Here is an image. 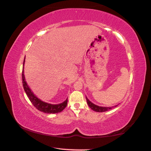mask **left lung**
<instances>
[{
	"instance_id": "1",
	"label": "left lung",
	"mask_w": 151,
	"mask_h": 151,
	"mask_svg": "<svg viewBox=\"0 0 151 151\" xmlns=\"http://www.w3.org/2000/svg\"><path fill=\"white\" fill-rule=\"evenodd\" d=\"M86 100H87V102L88 106H89L91 109L96 111H98V112H103V111H106L112 109L113 108H114L115 106H111V107H103V106H99L94 105V103H92V102H91L88 99V98L86 97Z\"/></svg>"
}]
</instances>
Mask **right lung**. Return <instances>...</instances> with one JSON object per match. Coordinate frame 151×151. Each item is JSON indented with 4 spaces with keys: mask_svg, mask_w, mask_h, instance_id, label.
<instances>
[{
    "mask_svg": "<svg viewBox=\"0 0 151 151\" xmlns=\"http://www.w3.org/2000/svg\"><path fill=\"white\" fill-rule=\"evenodd\" d=\"M25 64V59L24 60V64H23V70H22V83L23 86H24V91L27 95L29 100L32 105L35 106L36 109L41 111L46 114H57L63 111L68 105V98L65 101L60 104L58 105H52L42 101L41 100L38 99L36 96L34 94L33 92L30 90V88L28 86L26 81L25 80L24 76V65Z\"/></svg>",
    "mask_w": 151,
    "mask_h": 151,
    "instance_id": "obj_1",
    "label": "right lung"
}]
</instances>
